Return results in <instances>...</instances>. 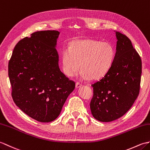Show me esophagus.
<instances>
[{
	"instance_id": "esophagus-1",
	"label": "esophagus",
	"mask_w": 150,
	"mask_h": 150,
	"mask_svg": "<svg viewBox=\"0 0 150 150\" xmlns=\"http://www.w3.org/2000/svg\"><path fill=\"white\" fill-rule=\"evenodd\" d=\"M82 85L81 84V83H80L79 82H76V84H75V87L76 88H81V87H82Z\"/></svg>"
}]
</instances>
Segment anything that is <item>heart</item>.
<instances>
[{
    "label": "heart",
    "instance_id": "1",
    "mask_svg": "<svg viewBox=\"0 0 150 150\" xmlns=\"http://www.w3.org/2000/svg\"><path fill=\"white\" fill-rule=\"evenodd\" d=\"M116 56L114 45L108 41L94 39L72 41L61 54L62 68L68 76H74L81 69L83 79L98 80L110 69Z\"/></svg>",
    "mask_w": 150,
    "mask_h": 150
}]
</instances>
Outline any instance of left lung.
Returning a JSON list of instances; mask_svg holds the SVG:
<instances>
[{
  "label": "left lung",
  "instance_id": "obj_1",
  "mask_svg": "<svg viewBox=\"0 0 150 150\" xmlns=\"http://www.w3.org/2000/svg\"><path fill=\"white\" fill-rule=\"evenodd\" d=\"M116 56L107 74L91 85L93 96L90 103L93 116L110 122L123 116L133 105L140 90L141 57L127 36L116 32Z\"/></svg>",
  "mask_w": 150,
  "mask_h": 150
}]
</instances>
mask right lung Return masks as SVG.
<instances>
[{
    "instance_id": "add662e5",
    "label": "right lung",
    "mask_w": 150,
    "mask_h": 150,
    "mask_svg": "<svg viewBox=\"0 0 150 150\" xmlns=\"http://www.w3.org/2000/svg\"><path fill=\"white\" fill-rule=\"evenodd\" d=\"M59 34L43 30L24 38L16 45L9 61L14 102L40 122L56 119L75 86L59 67L55 47Z\"/></svg>"
}]
</instances>
